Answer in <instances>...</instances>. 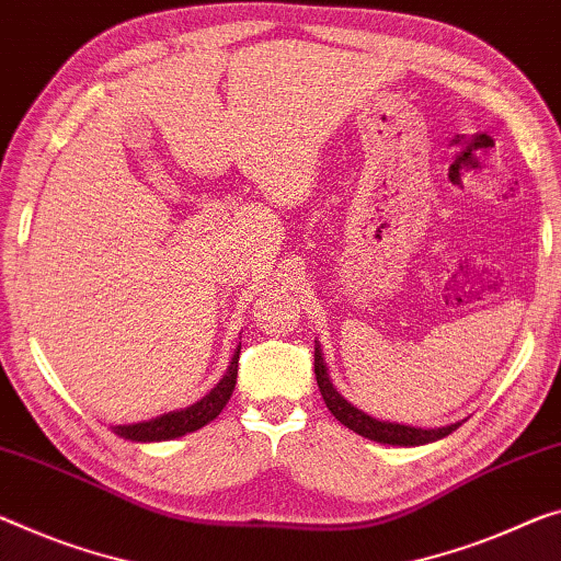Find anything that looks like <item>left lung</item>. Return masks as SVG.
Masks as SVG:
<instances>
[{"label":"left lung","instance_id":"obj_1","mask_svg":"<svg viewBox=\"0 0 561 561\" xmlns=\"http://www.w3.org/2000/svg\"><path fill=\"white\" fill-rule=\"evenodd\" d=\"M313 366H316L318 389H321V396H323L329 411L341 421L343 426L356 431L358 436L370 438V442L389 444V446H424V444L438 442V438L449 436L451 431L461 426V421H451V424H438V426L407 424V421L376 416V413H370L368 409L358 407V403L348 399V396L339 389V383L333 381L329 360H325V351L318 339H316Z\"/></svg>","mask_w":561,"mask_h":561}]
</instances>
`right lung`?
<instances>
[{"label": "right lung", "mask_w": 561, "mask_h": 561, "mask_svg": "<svg viewBox=\"0 0 561 561\" xmlns=\"http://www.w3.org/2000/svg\"><path fill=\"white\" fill-rule=\"evenodd\" d=\"M238 358H240V343L236 341V348L230 353L228 366L222 368L220 378L210 386L208 391H203L197 399L180 403L175 409H165L158 413H148V416H140V419L110 424L112 434L130 438V442L150 444V442H168V438L193 434V431L210 424V421L226 409V403L232 396V389H236Z\"/></svg>", "instance_id": "add662e5"}]
</instances>
